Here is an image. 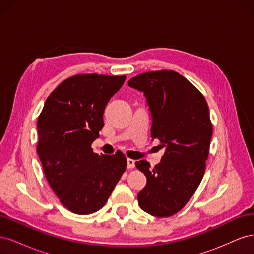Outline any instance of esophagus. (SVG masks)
I'll list each match as a JSON object with an SVG mask.
<instances>
[{
  "mask_svg": "<svg viewBox=\"0 0 254 254\" xmlns=\"http://www.w3.org/2000/svg\"><path fill=\"white\" fill-rule=\"evenodd\" d=\"M135 166V161L132 159H127V168H133Z\"/></svg>",
  "mask_w": 254,
  "mask_h": 254,
  "instance_id": "esophagus-1",
  "label": "esophagus"
}]
</instances>
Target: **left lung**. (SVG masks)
Returning a JSON list of instances; mask_svg holds the SVG:
<instances>
[{"mask_svg": "<svg viewBox=\"0 0 254 254\" xmlns=\"http://www.w3.org/2000/svg\"><path fill=\"white\" fill-rule=\"evenodd\" d=\"M128 86L144 94L151 139H159L165 150L152 170L147 161L135 162L147 178L137 200L152 216H172L188 203L202 180L213 132L209 107L200 92L174 71L143 73Z\"/></svg>", "mask_w": 254, "mask_h": 254, "instance_id": "8db88e82", "label": "left lung"}]
</instances>
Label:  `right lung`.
<instances>
[{"instance_id": "1", "label": "right lung", "mask_w": 254, "mask_h": 254, "mask_svg": "<svg viewBox=\"0 0 254 254\" xmlns=\"http://www.w3.org/2000/svg\"><path fill=\"white\" fill-rule=\"evenodd\" d=\"M126 76L75 75L54 90L38 118L37 152L52 190L67 210L86 215L105 205L126 170L124 153L97 155L91 145Z\"/></svg>"}]
</instances>
